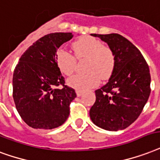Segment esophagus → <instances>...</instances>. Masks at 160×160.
<instances>
[{
	"mask_svg": "<svg viewBox=\"0 0 160 160\" xmlns=\"http://www.w3.org/2000/svg\"><path fill=\"white\" fill-rule=\"evenodd\" d=\"M83 94V92L81 91H79V90H76V95L77 96H80Z\"/></svg>",
	"mask_w": 160,
	"mask_h": 160,
	"instance_id": "esophagus-1",
	"label": "esophagus"
}]
</instances>
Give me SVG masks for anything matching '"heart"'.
Instances as JSON below:
<instances>
[{
    "instance_id": "1",
    "label": "heart",
    "mask_w": 160,
    "mask_h": 160,
    "mask_svg": "<svg viewBox=\"0 0 160 160\" xmlns=\"http://www.w3.org/2000/svg\"><path fill=\"white\" fill-rule=\"evenodd\" d=\"M72 48L75 56L64 48L58 50L56 62L58 69L64 75H71L75 69L76 57L79 59L88 58V73L71 76L68 80L69 86L79 91H88L99 84L100 76L106 80L112 75L116 64L115 55L101 40L93 37H83L73 42Z\"/></svg>"
}]
</instances>
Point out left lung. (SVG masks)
<instances>
[{
  "label": "left lung",
  "instance_id": "1",
  "mask_svg": "<svg viewBox=\"0 0 160 160\" xmlns=\"http://www.w3.org/2000/svg\"><path fill=\"white\" fill-rule=\"evenodd\" d=\"M108 44L116 64L108 82L96 90L90 110L94 124L108 131L130 126L142 112L150 95V73L142 53L120 34H91Z\"/></svg>",
  "mask_w": 160,
  "mask_h": 160
}]
</instances>
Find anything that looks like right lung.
<instances>
[{
	"instance_id": "right-lung-1",
	"label": "right lung",
	"mask_w": 160,
	"mask_h": 160,
	"mask_svg": "<svg viewBox=\"0 0 160 160\" xmlns=\"http://www.w3.org/2000/svg\"><path fill=\"white\" fill-rule=\"evenodd\" d=\"M72 38L71 32L45 35L24 52L14 69L12 88L16 108L32 128H55L69 117V105L76 93L64 85L56 54L58 48ZM59 85L63 88H57Z\"/></svg>"
}]
</instances>
